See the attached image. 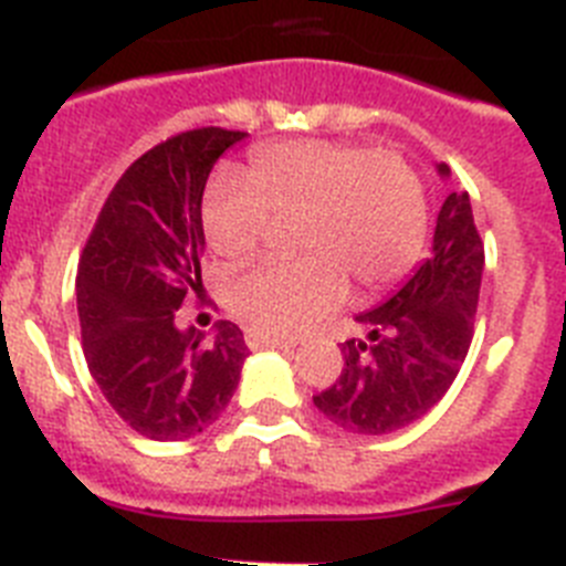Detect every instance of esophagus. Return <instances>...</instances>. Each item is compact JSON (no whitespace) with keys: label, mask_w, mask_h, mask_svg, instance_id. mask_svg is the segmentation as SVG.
Returning <instances> with one entry per match:
<instances>
[{"label":"esophagus","mask_w":566,"mask_h":566,"mask_svg":"<svg viewBox=\"0 0 566 566\" xmlns=\"http://www.w3.org/2000/svg\"><path fill=\"white\" fill-rule=\"evenodd\" d=\"M247 345L249 348H292L294 339H283V337H274V334H263V332H254V328H249L247 332Z\"/></svg>","instance_id":"obj_1"}]
</instances>
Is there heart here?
<instances>
[{"instance_id": "heart-1", "label": "heart", "mask_w": 566, "mask_h": 566, "mask_svg": "<svg viewBox=\"0 0 566 566\" xmlns=\"http://www.w3.org/2000/svg\"><path fill=\"white\" fill-rule=\"evenodd\" d=\"M209 247L243 260L263 247L272 218H294L306 258L260 263L234 274L227 306L263 334H294L345 297L377 294L411 272L428 238L419 175L394 153L345 142H286L258 149L247 181L221 178L203 198Z\"/></svg>"}]
</instances>
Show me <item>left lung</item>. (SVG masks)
Wrapping results in <instances>:
<instances>
[{"label": "left lung", "mask_w": 566, "mask_h": 566, "mask_svg": "<svg viewBox=\"0 0 566 566\" xmlns=\"http://www.w3.org/2000/svg\"><path fill=\"white\" fill-rule=\"evenodd\" d=\"M448 178V164H439ZM484 247L468 192L444 198L431 258L382 306L357 314L365 337L343 343V374L314 397L337 428L365 437L417 422L444 397L468 357Z\"/></svg>", "instance_id": "left-lung-1"}]
</instances>
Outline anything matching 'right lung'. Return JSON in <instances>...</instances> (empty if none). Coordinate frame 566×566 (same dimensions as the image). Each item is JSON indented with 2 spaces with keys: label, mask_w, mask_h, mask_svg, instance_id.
Here are the masks:
<instances>
[{
  "label": "right lung",
  "mask_w": 566,
  "mask_h": 566,
  "mask_svg": "<svg viewBox=\"0 0 566 566\" xmlns=\"http://www.w3.org/2000/svg\"><path fill=\"white\" fill-rule=\"evenodd\" d=\"M243 138L240 129L198 127L147 149L107 195L78 260L90 374L113 411L158 442L207 431L249 357L229 319L209 337L178 328L184 300L203 289V187L214 161Z\"/></svg>",
  "instance_id": "1"
}]
</instances>
